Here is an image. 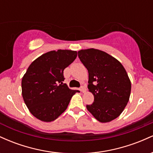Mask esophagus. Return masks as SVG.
Wrapping results in <instances>:
<instances>
[{"instance_id": "1", "label": "esophagus", "mask_w": 153, "mask_h": 153, "mask_svg": "<svg viewBox=\"0 0 153 153\" xmlns=\"http://www.w3.org/2000/svg\"><path fill=\"white\" fill-rule=\"evenodd\" d=\"M80 91H81L82 93H85V91H86V89H85V86H82L80 88Z\"/></svg>"}]
</instances>
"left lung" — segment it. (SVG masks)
<instances>
[{"label": "left lung", "instance_id": "8db88e82", "mask_svg": "<svg viewBox=\"0 0 153 153\" xmlns=\"http://www.w3.org/2000/svg\"><path fill=\"white\" fill-rule=\"evenodd\" d=\"M78 57L88 71L89 91L94 96L88 111L100 122L119 117L129 100L131 81L122 63L103 51H78Z\"/></svg>", "mask_w": 153, "mask_h": 153}]
</instances>
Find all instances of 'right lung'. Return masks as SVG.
Listing matches in <instances>:
<instances>
[{
  "label": "right lung",
  "mask_w": 153,
  "mask_h": 153,
  "mask_svg": "<svg viewBox=\"0 0 153 153\" xmlns=\"http://www.w3.org/2000/svg\"><path fill=\"white\" fill-rule=\"evenodd\" d=\"M76 57V51L53 50L42 54L29 66L22 80V96L36 119L45 122L55 120L79 91L63 83V71Z\"/></svg>",
  "instance_id": "add662e5"
}]
</instances>
